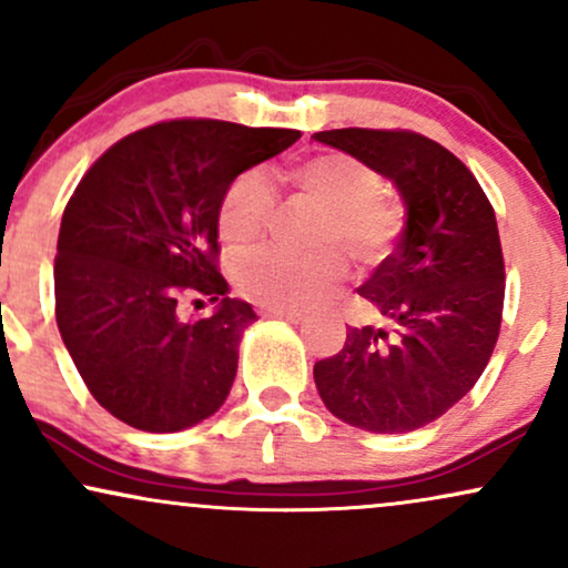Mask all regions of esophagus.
I'll return each instance as SVG.
<instances>
[{"instance_id": "esophagus-1", "label": "esophagus", "mask_w": 568, "mask_h": 568, "mask_svg": "<svg viewBox=\"0 0 568 568\" xmlns=\"http://www.w3.org/2000/svg\"><path fill=\"white\" fill-rule=\"evenodd\" d=\"M262 314H264V317L288 320V323H302V320H304V314L298 310H277V306H264Z\"/></svg>"}]
</instances>
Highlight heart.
I'll return each instance as SVG.
<instances>
[{
  "label": "heart",
  "mask_w": 568,
  "mask_h": 568,
  "mask_svg": "<svg viewBox=\"0 0 568 568\" xmlns=\"http://www.w3.org/2000/svg\"><path fill=\"white\" fill-rule=\"evenodd\" d=\"M298 193L325 209L320 243H341L359 262H378L394 248L405 224V211L381 193V176L346 153H325L288 172ZM275 214V190L262 172H245L230 184L219 206V230L230 243H248L264 235ZM346 262L336 248L317 254L266 245L245 254L235 266L237 288L264 306L304 310L344 275Z\"/></svg>",
  "instance_id": "1"
}]
</instances>
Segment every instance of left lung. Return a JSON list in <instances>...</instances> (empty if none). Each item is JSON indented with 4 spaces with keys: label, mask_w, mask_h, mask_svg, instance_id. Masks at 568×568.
I'll return each instance as SVG.
<instances>
[{
    "label": "left lung",
    "mask_w": 568,
    "mask_h": 568,
    "mask_svg": "<svg viewBox=\"0 0 568 568\" xmlns=\"http://www.w3.org/2000/svg\"><path fill=\"white\" fill-rule=\"evenodd\" d=\"M312 136L386 176L405 203L394 254L359 288L388 327H346L344 349L314 365V384L354 428L415 432L474 388L500 336L505 264L495 209L466 163L423 134Z\"/></svg>",
    "instance_id": "left-lung-1"
}]
</instances>
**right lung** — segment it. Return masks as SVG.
<instances>
[{"mask_svg": "<svg viewBox=\"0 0 568 568\" xmlns=\"http://www.w3.org/2000/svg\"><path fill=\"white\" fill-rule=\"evenodd\" d=\"M296 129L182 119L102 153L63 211L54 317L73 365L113 418L174 434L211 418L256 320L219 275V206L243 172L283 153ZM217 304L184 321L176 301Z\"/></svg>", "mask_w": 568, "mask_h": 568, "instance_id": "1", "label": "right lung"}]
</instances>
